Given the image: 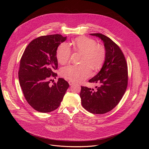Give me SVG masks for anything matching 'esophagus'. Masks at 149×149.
<instances>
[{
  "mask_svg": "<svg viewBox=\"0 0 149 149\" xmlns=\"http://www.w3.org/2000/svg\"><path fill=\"white\" fill-rule=\"evenodd\" d=\"M68 83H69V84H70V86H72V84H74V82H73L72 81H68Z\"/></svg>",
  "mask_w": 149,
  "mask_h": 149,
  "instance_id": "34e87169",
  "label": "esophagus"
}]
</instances>
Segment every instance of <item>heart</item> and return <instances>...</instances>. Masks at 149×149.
<instances>
[{
	"label": "heart",
	"mask_w": 149,
	"mask_h": 149,
	"mask_svg": "<svg viewBox=\"0 0 149 149\" xmlns=\"http://www.w3.org/2000/svg\"><path fill=\"white\" fill-rule=\"evenodd\" d=\"M75 51L82 53L81 65H70L61 68L62 77L74 82H81L89 77L91 74V68L96 70L101 68L105 61L106 50L100 44H97L95 40L84 36L77 38L73 42ZM72 51L67 42H62L57 48L56 56L61 64L68 62Z\"/></svg>",
	"instance_id": "1"
}]
</instances>
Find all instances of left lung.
<instances>
[{
    "instance_id": "obj_1",
    "label": "left lung",
    "mask_w": 149,
    "mask_h": 149,
    "mask_svg": "<svg viewBox=\"0 0 149 149\" xmlns=\"http://www.w3.org/2000/svg\"><path fill=\"white\" fill-rule=\"evenodd\" d=\"M104 42L106 57L100 71L89 82L97 84L96 90L81 87L82 107L91 113L102 114L112 110L124 95L128 84V68L120 47L110 38L101 33H91Z\"/></svg>"
}]
</instances>
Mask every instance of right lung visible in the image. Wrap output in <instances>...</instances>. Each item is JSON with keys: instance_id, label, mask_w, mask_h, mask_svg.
Returning a JSON list of instances; mask_svg holds the SVG:
<instances>
[{"instance_id": "obj_1", "label": "right lung", "mask_w": 149, "mask_h": 149, "mask_svg": "<svg viewBox=\"0 0 149 149\" xmlns=\"http://www.w3.org/2000/svg\"><path fill=\"white\" fill-rule=\"evenodd\" d=\"M67 39L59 34L39 36L26 48L20 61L18 77L28 104L40 113H49L59 107L70 85L63 78L50 86L57 74L58 47Z\"/></svg>"}]
</instances>
